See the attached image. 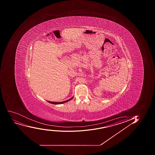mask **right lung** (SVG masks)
<instances>
[{
	"label": "right lung",
	"mask_w": 155,
	"mask_h": 155,
	"mask_svg": "<svg viewBox=\"0 0 155 155\" xmlns=\"http://www.w3.org/2000/svg\"><path fill=\"white\" fill-rule=\"evenodd\" d=\"M73 98V97H71V98H70L69 100H67V101H61V102H55V101H48V102H49V103H51V104H64V103H66V102H67V101H70V100H72V98Z\"/></svg>",
	"instance_id": "right-lung-1"
}]
</instances>
